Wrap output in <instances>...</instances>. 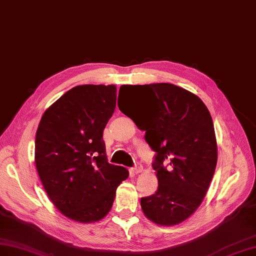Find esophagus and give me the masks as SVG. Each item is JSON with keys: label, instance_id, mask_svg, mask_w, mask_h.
Segmentation results:
<instances>
[{"label": "esophagus", "instance_id": "1", "mask_svg": "<svg viewBox=\"0 0 256 256\" xmlns=\"http://www.w3.org/2000/svg\"><path fill=\"white\" fill-rule=\"evenodd\" d=\"M142 164H140V163H137L136 165H135V167H133L132 168V172L133 174H140L142 172Z\"/></svg>", "mask_w": 256, "mask_h": 256}]
</instances>
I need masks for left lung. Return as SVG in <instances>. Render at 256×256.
I'll use <instances>...</instances> for the list:
<instances>
[{"label":"left lung","mask_w":256,"mask_h":256,"mask_svg":"<svg viewBox=\"0 0 256 256\" xmlns=\"http://www.w3.org/2000/svg\"><path fill=\"white\" fill-rule=\"evenodd\" d=\"M140 88L150 96L140 105L118 106L144 130L146 142L156 152L158 191L142 197V210L158 225H178L200 206L214 177L218 148L212 118L202 100L184 88L164 82Z\"/></svg>","instance_id":"8db88e82"}]
</instances>
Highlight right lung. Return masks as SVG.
<instances>
[{"label":"right lung","mask_w":256,"mask_h":256,"mask_svg":"<svg viewBox=\"0 0 256 256\" xmlns=\"http://www.w3.org/2000/svg\"><path fill=\"white\" fill-rule=\"evenodd\" d=\"M114 84L77 86L44 112L36 130L35 166L60 212L94 223L112 210L128 170L108 163L103 130L114 112Z\"/></svg>","instance_id":"obj_1"}]
</instances>
